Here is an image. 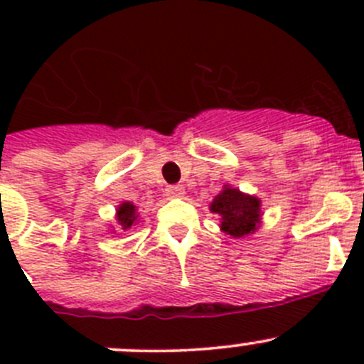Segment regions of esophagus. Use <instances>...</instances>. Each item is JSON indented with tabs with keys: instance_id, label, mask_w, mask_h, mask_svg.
I'll return each mask as SVG.
<instances>
[{
	"instance_id": "esophagus-1",
	"label": "esophagus",
	"mask_w": 364,
	"mask_h": 364,
	"mask_svg": "<svg viewBox=\"0 0 364 364\" xmlns=\"http://www.w3.org/2000/svg\"><path fill=\"white\" fill-rule=\"evenodd\" d=\"M184 188L182 186H167L166 188V195L167 198H178V197H184Z\"/></svg>"
}]
</instances>
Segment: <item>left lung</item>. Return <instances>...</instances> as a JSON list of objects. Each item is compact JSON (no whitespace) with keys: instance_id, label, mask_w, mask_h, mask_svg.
Masks as SVG:
<instances>
[{"instance_id":"1","label":"left lung","mask_w":364,"mask_h":364,"mask_svg":"<svg viewBox=\"0 0 364 364\" xmlns=\"http://www.w3.org/2000/svg\"><path fill=\"white\" fill-rule=\"evenodd\" d=\"M210 210L220 215V230L231 237L253 233L260 224L259 198L228 186L213 198Z\"/></svg>"}]
</instances>
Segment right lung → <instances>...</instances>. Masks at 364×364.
<instances>
[{"instance_id":"obj_1","label":"right lung","mask_w":364,"mask_h":364,"mask_svg":"<svg viewBox=\"0 0 364 364\" xmlns=\"http://www.w3.org/2000/svg\"><path fill=\"white\" fill-rule=\"evenodd\" d=\"M117 222L122 230H129L134 224H138L136 205L131 204V202H122L117 210Z\"/></svg>"}]
</instances>
